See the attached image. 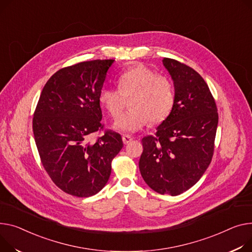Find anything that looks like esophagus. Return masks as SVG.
<instances>
[{
	"label": "esophagus",
	"mask_w": 252,
	"mask_h": 252,
	"mask_svg": "<svg viewBox=\"0 0 252 252\" xmlns=\"http://www.w3.org/2000/svg\"><path fill=\"white\" fill-rule=\"evenodd\" d=\"M131 140H132L131 137H129V136H127V135H124V136H123V142H124L125 145L128 144Z\"/></svg>",
	"instance_id": "34e87169"
}]
</instances>
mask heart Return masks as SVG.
<instances>
[{
	"label": "heart",
	"instance_id": "obj_1",
	"mask_svg": "<svg viewBox=\"0 0 252 252\" xmlns=\"http://www.w3.org/2000/svg\"><path fill=\"white\" fill-rule=\"evenodd\" d=\"M119 90L102 87L98 101L113 117L119 119L125 108V97H130L129 109L114 124V127L125 132H136L149 121L153 124L163 122L174 105V87L171 80L157 75L148 66H129L117 77Z\"/></svg>",
	"mask_w": 252,
	"mask_h": 252
}]
</instances>
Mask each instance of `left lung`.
<instances>
[{
    "label": "left lung",
    "instance_id": "obj_1",
    "mask_svg": "<svg viewBox=\"0 0 252 252\" xmlns=\"http://www.w3.org/2000/svg\"><path fill=\"white\" fill-rule=\"evenodd\" d=\"M162 62L173 81L174 105L156 135L143 138L139 167L151 189L173 196L193 187L209 167L219 116L197 72L172 59Z\"/></svg>",
    "mask_w": 252,
    "mask_h": 252
}]
</instances>
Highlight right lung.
I'll return each instance as SVG.
<instances>
[{"mask_svg":"<svg viewBox=\"0 0 252 252\" xmlns=\"http://www.w3.org/2000/svg\"><path fill=\"white\" fill-rule=\"evenodd\" d=\"M114 60H95L66 66L44 85L33 115V133L45 171L63 191L88 197L101 190L111 161L124 144L120 133L102 128L98 94Z\"/></svg>","mask_w":252,"mask_h":252,"instance_id":"right-lung-1","label":"right lung"}]
</instances>
